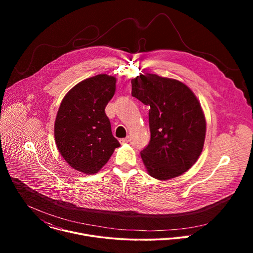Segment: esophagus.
<instances>
[{"label":"esophagus","mask_w":253,"mask_h":253,"mask_svg":"<svg viewBox=\"0 0 253 253\" xmlns=\"http://www.w3.org/2000/svg\"><path fill=\"white\" fill-rule=\"evenodd\" d=\"M119 141H120V143H122V144H123V143H127V142L130 141V137L127 136L126 138H121Z\"/></svg>","instance_id":"esophagus-1"}]
</instances>
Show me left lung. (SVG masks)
<instances>
[{"mask_svg": "<svg viewBox=\"0 0 253 253\" xmlns=\"http://www.w3.org/2000/svg\"><path fill=\"white\" fill-rule=\"evenodd\" d=\"M132 96L150 106V141L141 158L150 176L168 180L186 172L200 156L206 121L199 101L182 82L155 74L131 80Z\"/></svg>", "mask_w": 253, "mask_h": 253, "instance_id": "left-lung-1", "label": "left lung"}]
</instances>
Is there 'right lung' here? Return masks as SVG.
I'll use <instances>...</instances> for the list:
<instances>
[{"mask_svg":"<svg viewBox=\"0 0 253 253\" xmlns=\"http://www.w3.org/2000/svg\"><path fill=\"white\" fill-rule=\"evenodd\" d=\"M115 89V77L100 74L78 83L62 100L54 128L56 145L75 170L97 173L120 146L105 113Z\"/></svg>","mask_w":253,"mask_h":253,"instance_id":"1","label":"right lung"}]
</instances>
